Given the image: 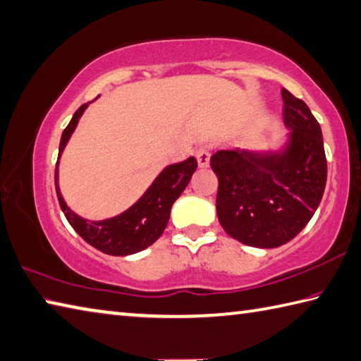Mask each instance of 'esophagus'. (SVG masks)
Listing matches in <instances>:
<instances>
[{"mask_svg": "<svg viewBox=\"0 0 361 361\" xmlns=\"http://www.w3.org/2000/svg\"><path fill=\"white\" fill-rule=\"evenodd\" d=\"M209 156H212V153H209V149L207 147H200L195 149V158H197V162L200 167H207L209 164Z\"/></svg>", "mask_w": 361, "mask_h": 361, "instance_id": "obj_1", "label": "esophagus"}]
</instances>
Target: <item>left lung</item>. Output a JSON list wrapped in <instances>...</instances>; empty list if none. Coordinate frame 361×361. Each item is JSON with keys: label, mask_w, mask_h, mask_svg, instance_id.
Returning <instances> with one entry per match:
<instances>
[{"label": "left lung", "mask_w": 361, "mask_h": 361, "mask_svg": "<svg viewBox=\"0 0 361 361\" xmlns=\"http://www.w3.org/2000/svg\"><path fill=\"white\" fill-rule=\"evenodd\" d=\"M290 129L278 152L219 149L209 162L218 176L216 212L240 243L278 247L297 237L316 213L325 191L322 129L306 104L281 91Z\"/></svg>", "instance_id": "8db88e82"}]
</instances>
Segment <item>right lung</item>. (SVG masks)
<instances>
[{
	"label": "right lung",
	"instance_id": "obj_1",
	"mask_svg": "<svg viewBox=\"0 0 361 361\" xmlns=\"http://www.w3.org/2000/svg\"><path fill=\"white\" fill-rule=\"evenodd\" d=\"M88 106L90 102L78 107L66 129L63 130L58 161H60L64 147L68 145L78 120ZM195 169H197V161L192 156L183 162L170 164L156 176L152 186L133 207L121 214L102 221L85 219L66 205L60 186H58V162L55 169V188L64 216H66L72 228L88 245L109 255H129L143 251L161 237L164 228L167 227L173 202L186 189Z\"/></svg>",
	"mask_w": 361,
	"mask_h": 361
}]
</instances>
